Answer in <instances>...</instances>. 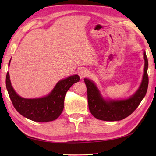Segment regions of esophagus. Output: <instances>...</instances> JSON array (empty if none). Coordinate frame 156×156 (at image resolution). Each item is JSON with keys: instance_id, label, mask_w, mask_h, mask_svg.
Returning <instances> with one entry per match:
<instances>
[{"instance_id": "1", "label": "esophagus", "mask_w": 156, "mask_h": 156, "mask_svg": "<svg viewBox=\"0 0 156 156\" xmlns=\"http://www.w3.org/2000/svg\"><path fill=\"white\" fill-rule=\"evenodd\" d=\"M88 74H89L88 71L87 69H82L80 72H79V76H80L81 79H84V78L87 77V76H88Z\"/></svg>"}]
</instances>
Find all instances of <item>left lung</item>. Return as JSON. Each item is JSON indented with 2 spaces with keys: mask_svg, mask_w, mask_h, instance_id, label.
<instances>
[{
  "mask_svg": "<svg viewBox=\"0 0 156 156\" xmlns=\"http://www.w3.org/2000/svg\"><path fill=\"white\" fill-rule=\"evenodd\" d=\"M144 58L145 66L141 84L137 91L131 97L126 100L105 101L102 98L94 82L87 78L84 79L87 88L89 110L95 118L106 121H120L133 113L138 107L146 94L149 82L148 61L145 51Z\"/></svg>",
  "mask_w": 156,
  "mask_h": 156,
  "instance_id": "1",
  "label": "left lung"
}]
</instances>
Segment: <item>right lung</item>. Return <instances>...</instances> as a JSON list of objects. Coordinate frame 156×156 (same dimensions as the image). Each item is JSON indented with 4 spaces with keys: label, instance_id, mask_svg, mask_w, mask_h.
Wrapping results in <instances>:
<instances>
[{
    "label": "right lung",
    "instance_id": "1",
    "mask_svg": "<svg viewBox=\"0 0 156 156\" xmlns=\"http://www.w3.org/2000/svg\"><path fill=\"white\" fill-rule=\"evenodd\" d=\"M79 80L78 75L69 76L58 82L54 90L47 97L27 99L19 97L16 93L12 87L9 74L7 72L6 87L15 108L23 117L36 122H49L55 120L61 115L64 109L66 92Z\"/></svg>",
    "mask_w": 156,
    "mask_h": 156
}]
</instances>
